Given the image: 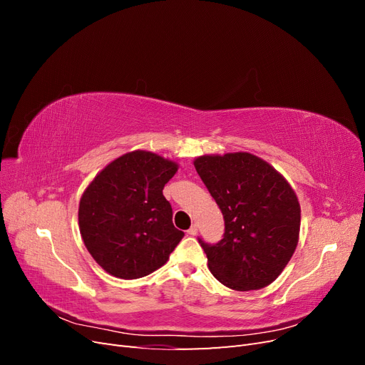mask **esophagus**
Returning a JSON list of instances; mask_svg holds the SVG:
<instances>
[{
  "label": "esophagus",
  "mask_w": 365,
  "mask_h": 365,
  "mask_svg": "<svg viewBox=\"0 0 365 365\" xmlns=\"http://www.w3.org/2000/svg\"><path fill=\"white\" fill-rule=\"evenodd\" d=\"M197 233V225L196 224H193L189 230H187V235H190V236H195Z\"/></svg>",
  "instance_id": "1"
}]
</instances>
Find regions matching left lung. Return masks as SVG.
Returning a JSON list of instances; mask_svg holds the SVG:
<instances>
[{"mask_svg":"<svg viewBox=\"0 0 365 365\" xmlns=\"http://www.w3.org/2000/svg\"><path fill=\"white\" fill-rule=\"evenodd\" d=\"M193 164L225 220L224 239L216 245L200 239L210 272L235 291L271 284L300 236L302 210L291 184L248 152L202 155Z\"/></svg>","mask_w":365,"mask_h":365,"instance_id":"8db88e82","label":"left lung"}]
</instances>
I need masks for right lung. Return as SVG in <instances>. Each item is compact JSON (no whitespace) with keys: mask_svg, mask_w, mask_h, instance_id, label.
<instances>
[{"mask_svg":"<svg viewBox=\"0 0 365 365\" xmlns=\"http://www.w3.org/2000/svg\"><path fill=\"white\" fill-rule=\"evenodd\" d=\"M178 163L149 150H132L109 163L88 184L79 202L86 250L117 279L149 275L169 260L184 233L172 222L164 185Z\"/></svg>","mask_w":365,"mask_h":365,"instance_id":"1","label":"right lung"}]
</instances>
